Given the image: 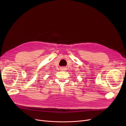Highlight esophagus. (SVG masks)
Listing matches in <instances>:
<instances>
[{"mask_svg":"<svg viewBox=\"0 0 126 126\" xmlns=\"http://www.w3.org/2000/svg\"><path fill=\"white\" fill-rule=\"evenodd\" d=\"M60 69L62 71H65L66 70V68L65 67H61Z\"/></svg>","mask_w":126,"mask_h":126,"instance_id":"obj_1","label":"esophagus"}]
</instances>
